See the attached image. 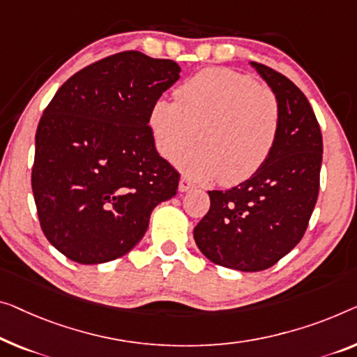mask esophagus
Returning <instances> with one entry per match:
<instances>
[{"label": "esophagus", "instance_id": "34e87169", "mask_svg": "<svg viewBox=\"0 0 357 357\" xmlns=\"http://www.w3.org/2000/svg\"><path fill=\"white\" fill-rule=\"evenodd\" d=\"M192 188H194L192 181H190L189 178H185V176H181V179H179V190H181V192H188V190H190Z\"/></svg>", "mask_w": 357, "mask_h": 357}]
</instances>
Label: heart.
<instances>
[{
	"label": "heart",
	"mask_w": 357,
	"mask_h": 357,
	"mask_svg": "<svg viewBox=\"0 0 357 357\" xmlns=\"http://www.w3.org/2000/svg\"><path fill=\"white\" fill-rule=\"evenodd\" d=\"M160 155L195 181L241 184L257 174L278 144L282 110L278 96L257 79L226 67L197 72L176 88V100L160 98L149 112ZM201 135H198V130Z\"/></svg>",
	"instance_id": "obj_1"
}]
</instances>
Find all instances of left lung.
I'll list each match as a JSON object with an SVG mask.
<instances>
[{
    "mask_svg": "<svg viewBox=\"0 0 357 357\" xmlns=\"http://www.w3.org/2000/svg\"><path fill=\"white\" fill-rule=\"evenodd\" d=\"M278 96L280 135L257 174L229 190H208L210 210L194 227L210 261L257 273L294 250L310 225L319 195L322 132L310 100L282 73L252 62Z\"/></svg>",
    "mask_w": 357,
    "mask_h": 357,
    "instance_id": "1",
    "label": "left lung"
}]
</instances>
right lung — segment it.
<instances>
[{
    "label": "right lung",
    "mask_w": 357,
    "mask_h": 357,
    "mask_svg": "<svg viewBox=\"0 0 357 357\" xmlns=\"http://www.w3.org/2000/svg\"><path fill=\"white\" fill-rule=\"evenodd\" d=\"M179 72L174 61L116 52L68 78L43 112L31 189L43 234L72 261L123 257L176 195L179 173L158 155L149 112Z\"/></svg>",
    "instance_id": "add662e5"
}]
</instances>
